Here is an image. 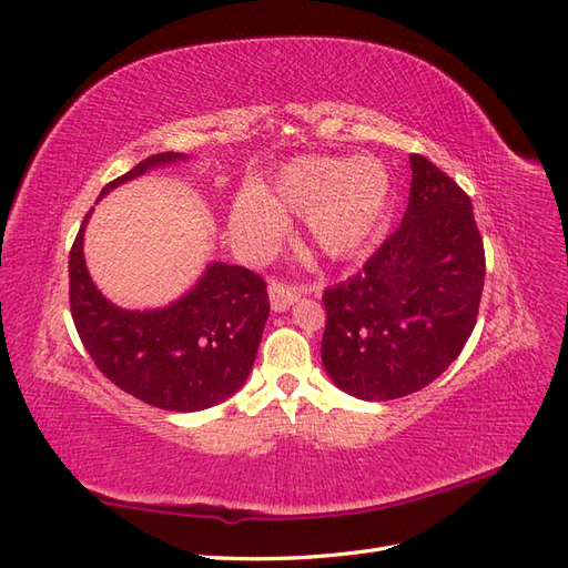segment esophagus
Wrapping results in <instances>:
<instances>
[{"label":"esophagus","mask_w":568,"mask_h":568,"mask_svg":"<svg viewBox=\"0 0 568 568\" xmlns=\"http://www.w3.org/2000/svg\"><path fill=\"white\" fill-rule=\"evenodd\" d=\"M303 286L296 284H284V282H272L270 284V305L274 313H284L303 296Z\"/></svg>","instance_id":"1"}]
</instances>
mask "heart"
I'll use <instances>...</instances> for the list:
<instances>
[{
    "mask_svg": "<svg viewBox=\"0 0 568 568\" xmlns=\"http://www.w3.org/2000/svg\"><path fill=\"white\" fill-rule=\"evenodd\" d=\"M390 203V175L372 156H303L284 163L270 189L236 196L230 230L239 244L263 253L280 242L286 213L305 215L307 236L326 257H351L379 232Z\"/></svg>",
    "mask_w": 568,
    "mask_h": 568,
    "instance_id": "b5f03b06",
    "label": "heart"
}]
</instances>
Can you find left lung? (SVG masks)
Returning a JSON list of instances; mask_svg holds the SVG:
<instances>
[{"label": "left lung", "instance_id": "8db88e82", "mask_svg": "<svg viewBox=\"0 0 568 568\" xmlns=\"http://www.w3.org/2000/svg\"><path fill=\"white\" fill-rule=\"evenodd\" d=\"M403 225L363 272L324 291L322 365L359 400L403 398L448 369L471 336L486 280L471 201L419 153Z\"/></svg>", "mask_w": 568, "mask_h": 568}]
</instances>
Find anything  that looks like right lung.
I'll return each instance as SVG.
<instances>
[{
    "label": "right lung",
    "instance_id": "obj_1",
    "mask_svg": "<svg viewBox=\"0 0 568 568\" xmlns=\"http://www.w3.org/2000/svg\"><path fill=\"white\" fill-rule=\"evenodd\" d=\"M186 159L175 151L149 156L101 189V196L153 168ZM90 215L71 248L68 277L75 329L99 372L142 403L170 412H199L227 400L246 384L261 346L270 315L265 282L246 267L211 263L170 305L125 311L101 294L84 265Z\"/></svg>",
    "mask_w": 568,
    "mask_h": 568
}]
</instances>
